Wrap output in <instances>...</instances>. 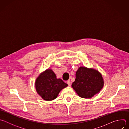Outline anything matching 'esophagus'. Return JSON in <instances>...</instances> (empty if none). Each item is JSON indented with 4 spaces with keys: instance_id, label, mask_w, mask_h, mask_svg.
Segmentation results:
<instances>
[{
    "instance_id": "1",
    "label": "esophagus",
    "mask_w": 129,
    "mask_h": 129,
    "mask_svg": "<svg viewBox=\"0 0 129 129\" xmlns=\"http://www.w3.org/2000/svg\"><path fill=\"white\" fill-rule=\"evenodd\" d=\"M67 84H68V86H71V82H70V81H67Z\"/></svg>"
}]
</instances>
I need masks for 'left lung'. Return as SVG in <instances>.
Segmentation results:
<instances>
[{
    "mask_svg": "<svg viewBox=\"0 0 129 129\" xmlns=\"http://www.w3.org/2000/svg\"><path fill=\"white\" fill-rule=\"evenodd\" d=\"M104 85L101 73L93 68L80 66L71 87L81 98L90 99L99 93Z\"/></svg>",
    "mask_w": 129,
    "mask_h": 129,
    "instance_id": "left-lung-1",
    "label": "left lung"
}]
</instances>
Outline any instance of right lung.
Here are the masks:
<instances>
[{"label": "right lung", "instance_id": "obj_1", "mask_svg": "<svg viewBox=\"0 0 129 129\" xmlns=\"http://www.w3.org/2000/svg\"><path fill=\"white\" fill-rule=\"evenodd\" d=\"M37 93L42 99L51 101L56 99L60 91L68 85L58 79L51 69H47L41 72L35 83Z\"/></svg>", "mask_w": 129, "mask_h": 129}]
</instances>
